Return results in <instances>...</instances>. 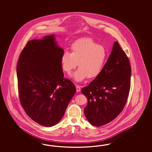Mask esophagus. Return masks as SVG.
Here are the masks:
<instances>
[{
    "label": "esophagus",
    "instance_id": "esophagus-1",
    "mask_svg": "<svg viewBox=\"0 0 152 152\" xmlns=\"http://www.w3.org/2000/svg\"><path fill=\"white\" fill-rule=\"evenodd\" d=\"M76 89H77V92H80L81 90L80 86L79 85H76Z\"/></svg>",
    "mask_w": 152,
    "mask_h": 152
}]
</instances>
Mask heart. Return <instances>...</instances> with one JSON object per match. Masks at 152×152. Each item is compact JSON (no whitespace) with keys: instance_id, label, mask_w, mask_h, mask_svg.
<instances>
[{"instance_id":"b5f03b06","label":"heart","mask_w":152,"mask_h":152,"mask_svg":"<svg viewBox=\"0 0 152 152\" xmlns=\"http://www.w3.org/2000/svg\"><path fill=\"white\" fill-rule=\"evenodd\" d=\"M71 48V52H64L60 58L64 71L69 74L78 65L79 67L71 75L78 82L100 75L107 58V52L103 45H98L90 38H83L74 42Z\"/></svg>"}]
</instances>
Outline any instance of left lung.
I'll use <instances>...</instances> for the list:
<instances>
[{"label": "left lung", "instance_id": "obj_1", "mask_svg": "<svg viewBox=\"0 0 152 152\" xmlns=\"http://www.w3.org/2000/svg\"><path fill=\"white\" fill-rule=\"evenodd\" d=\"M130 75L128 58L116 41L100 75L81 89L88 102L84 114L91 124L103 126L121 113L129 95Z\"/></svg>", "mask_w": 152, "mask_h": 152}]
</instances>
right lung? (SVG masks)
Listing matches in <instances>:
<instances>
[{"instance_id": "add662e5", "label": "right lung", "mask_w": 152, "mask_h": 152, "mask_svg": "<svg viewBox=\"0 0 152 152\" xmlns=\"http://www.w3.org/2000/svg\"><path fill=\"white\" fill-rule=\"evenodd\" d=\"M63 53L54 35L45 36L27 43L17 66L20 104L26 113L43 126L60 121L76 92L71 81L64 78Z\"/></svg>"}]
</instances>
